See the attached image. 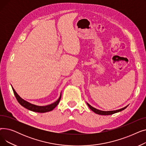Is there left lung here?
Masks as SVG:
<instances>
[{"instance_id": "left-lung-1", "label": "left lung", "mask_w": 146, "mask_h": 146, "mask_svg": "<svg viewBox=\"0 0 146 146\" xmlns=\"http://www.w3.org/2000/svg\"><path fill=\"white\" fill-rule=\"evenodd\" d=\"M87 105H88V106L89 107V108H90L92 111H94L95 113H98V114H99V115H112V114H113V113H117V112H120V111H122V110H125V109L127 108V107L128 106V105H127V106H125L124 108H121V109H119V110H115V111H101V110H98V109H96L95 108H94L93 106H92L91 105H90L88 103H87Z\"/></svg>"}]
</instances>
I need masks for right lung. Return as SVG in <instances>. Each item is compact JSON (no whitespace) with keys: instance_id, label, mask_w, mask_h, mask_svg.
<instances>
[{"instance_id":"1","label":"right lung","mask_w":146,"mask_h":146,"mask_svg":"<svg viewBox=\"0 0 146 146\" xmlns=\"http://www.w3.org/2000/svg\"><path fill=\"white\" fill-rule=\"evenodd\" d=\"M12 89L13 91L14 95H15V97H16L18 102L22 106H24V108H27V110H29L30 111H32L34 112H36L44 113V112H47L52 111V110L54 109L57 106V105L58 104L60 99H61V93L59 98L57 99V101H56L55 102H54L50 105H46V106H38V105H35L31 104V103L24 100V99H22L18 95V94L16 92V91L14 90V89L13 88L12 86Z\"/></svg>"}]
</instances>
